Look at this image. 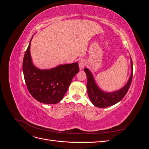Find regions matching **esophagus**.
<instances>
[{
	"label": "esophagus",
	"instance_id": "obj_1",
	"mask_svg": "<svg viewBox=\"0 0 149 149\" xmlns=\"http://www.w3.org/2000/svg\"><path fill=\"white\" fill-rule=\"evenodd\" d=\"M85 64H86V61H85L84 60L81 59V60H79V67L80 70H83L84 68Z\"/></svg>",
	"mask_w": 149,
	"mask_h": 149
}]
</instances>
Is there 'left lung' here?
Wrapping results in <instances>:
<instances>
[{"label": "left lung", "mask_w": 149, "mask_h": 149, "mask_svg": "<svg viewBox=\"0 0 149 149\" xmlns=\"http://www.w3.org/2000/svg\"><path fill=\"white\" fill-rule=\"evenodd\" d=\"M131 65V74L129 80L123 88L112 92H106L102 90L97 84L95 79L88 68H85L84 71L87 76V91L89 100L94 106L97 107L103 108L113 106L123 100L130 88L132 79V61L130 58Z\"/></svg>", "instance_id": "left-lung-1"}]
</instances>
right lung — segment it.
<instances>
[{
  "instance_id": "1",
  "label": "right lung",
  "mask_w": 149,
  "mask_h": 149,
  "mask_svg": "<svg viewBox=\"0 0 149 149\" xmlns=\"http://www.w3.org/2000/svg\"><path fill=\"white\" fill-rule=\"evenodd\" d=\"M23 60L24 79L29 93L36 100L47 104L60 102L68 91L74 76L79 71L78 63L60 65L51 69L36 67L30 55V44Z\"/></svg>"
}]
</instances>
